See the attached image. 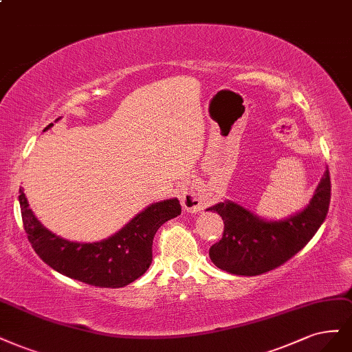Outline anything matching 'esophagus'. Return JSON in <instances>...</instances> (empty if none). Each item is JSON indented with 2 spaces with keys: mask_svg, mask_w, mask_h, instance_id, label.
I'll use <instances>...</instances> for the list:
<instances>
[{
  "mask_svg": "<svg viewBox=\"0 0 352 352\" xmlns=\"http://www.w3.org/2000/svg\"><path fill=\"white\" fill-rule=\"evenodd\" d=\"M180 202H182V207H184L188 212L197 214L205 207V197L202 192L197 189H189V190L182 192Z\"/></svg>",
  "mask_w": 352,
  "mask_h": 352,
  "instance_id": "obj_1",
  "label": "esophagus"
}]
</instances>
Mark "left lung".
Returning a JSON list of instances; mask_svg holds the SVG:
<instances>
[{
	"label": "left lung",
	"mask_w": 352,
	"mask_h": 352,
	"mask_svg": "<svg viewBox=\"0 0 352 352\" xmlns=\"http://www.w3.org/2000/svg\"><path fill=\"white\" fill-rule=\"evenodd\" d=\"M331 202V177L326 170L309 204L284 220L265 218L237 202H218L207 211L220 214L223 239L210 249L212 263L228 274L253 276L275 270L305 248L324 221Z\"/></svg>",
	"instance_id": "8db88e82"
}]
</instances>
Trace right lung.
<instances>
[{
    "instance_id": "obj_1",
    "label": "right lung",
    "mask_w": 352,
    "mask_h": 352,
    "mask_svg": "<svg viewBox=\"0 0 352 352\" xmlns=\"http://www.w3.org/2000/svg\"><path fill=\"white\" fill-rule=\"evenodd\" d=\"M52 126L50 124L43 131ZM19 193L23 226L38 256L56 272L100 288L125 287L145 274L153 261L157 230L182 212L177 198L154 202L111 237L78 243L50 232L33 214L23 188Z\"/></svg>"
}]
</instances>
